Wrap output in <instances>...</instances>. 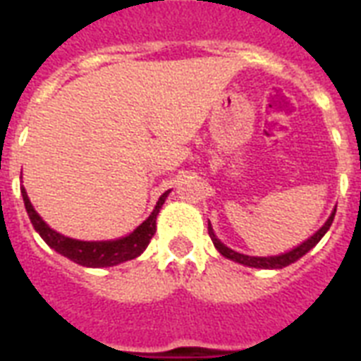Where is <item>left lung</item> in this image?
<instances>
[{
  "label": "left lung",
  "mask_w": 361,
  "mask_h": 361,
  "mask_svg": "<svg viewBox=\"0 0 361 361\" xmlns=\"http://www.w3.org/2000/svg\"><path fill=\"white\" fill-rule=\"evenodd\" d=\"M334 217H336V209L331 212L330 219L326 221L324 226H322L319 232H314L313 236L309 238L307 241H303L302 245H298L296 249H292V251L285 252V255H279V257H247V255H241V252L232 251V249H228L225 243H221V241L215 238L214 231H212V225H208V234H209V238H212V241H214V245L217 247V251H219L223 257L231 258V260H236V262L245 264V266H251V268H264V269L285 268V266H288V264L296 262L298 258H302L305 252L311 251V249H313V247L319 243L320 238L324 236L326 232H328V228L331 226V223H334Z\"/></svg>",
  "instance_id": "obj_1"
}]
</instances>
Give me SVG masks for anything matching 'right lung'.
<instances>
[{
    "instance_id": "1",
    "label": "right lung",
    "mask_w": 361,
    "mask_h": 361,
    "mask_svg": "<svg viewBox=\"0 0 361 361\" xmlns=\"http://www.w3.org/2000/svg\"><path fill=\"white\" fill-rule=\"evenodd\" d=\"M166 195H169V191L161 195L157 206L153 209V214L135 232H130L129 236L114 241H78L73 240V238L61 236L56 231H52L33 209L30 198L25 195V189L22 187L25 212L30 215L33 228L41 234L42 240L47 241L54 251H58L59 255L71 258L73 262L80 264V266H87V268H106V266H116V264H121L125 260H133V258L138 257L147 247L155 231H157L155 219H157L159 209L164 204Z\"/></svg>"
}]
</instances>
